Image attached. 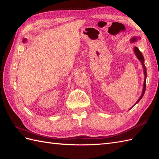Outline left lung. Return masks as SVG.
<instances>
[{
  "instance_id": "8db88e82",
  "label": "left lung",
  "mask_w": 159,
  "mask_h": 159,
  "mask_svg": "<svg viewBox=\"0 0 159 159\" xmlns=\"http://www.w3.org/2000/svg\"><path fill=\"white\" fill-rule=\"evenodd\" d=\"M137 40V38H135V37H134V38H133L130 39V42L132 43H133L134 42H136ZM134 53H135V55H137L138 59H139L140 61H141V63H142V66H143V72H144V75H145V79H144V83H143V88L142 94H141V96H140L139 99L137 101V102L135 103V104H137L138 102H139V100L141 98H142V97L143 96V94L145 93V91H146V81L147 72H146V66H145V64H144V57H143V56L142 55V53H141L139 51V48H137V47H134ZM135 104H134V105H135ZM130 109H131V108H130Z\"/></svg>"
}]
</instances>
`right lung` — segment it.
I'll list each match as a JSON object with an SVG mask.
<instances>
[{"label":"right lung","instance_id":"add662e5","mask_svg":"<svg viewBox=\"0 0 159 159\" xmlns=\"http://www.w3.org/2000/svg\"><path fill=\"white\" fill-rule=\"evenodd\" d=\"M26 39H25L23 40V42H26Z\"/></svg>","mask_w":159,"mask_h":159}]
</instances>
